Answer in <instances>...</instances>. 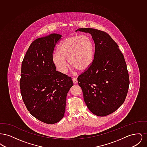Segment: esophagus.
Listing matches in <instances>:
<instances>
[{"instance_id":"1","label":"esophagus","mask_w":147,"mask_h":147,"mask_svg":"<svg viewBox=\"0 0 147 147\" xmlns=\"http://www.w3.org/2000/svg\"><path fill=\"white\" fill-rule=\"evenodd\" d=\"M72 80H73L74 84H76L78 83V80H77V78H73Z\"/></svg>"}]
</instances>
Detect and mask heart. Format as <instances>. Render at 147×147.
<instances>
[{"label": "heart", "instance_id": "heart-1", "mask_svg": "<svg viewBox=\"0 0 147 147\" xmlns=\"http://www.w3.org/2000/svg\"><path fill=\"white\" fill-rule=\"evenodd\" d=\"M94 46L87 35H76L66 38L61 42L58 52L53 55V61L57 69L65 73L70 65L79 71L88 69L93 61Z\"/></svg>", "mask_w": 147, "mask_h": 147}]
</instances>
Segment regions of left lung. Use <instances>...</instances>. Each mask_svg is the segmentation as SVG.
Wrapping results in <instances>:
<instances>
[{"mask_svg": "<svg viewBox=\"0 0 147 147\" xmlns=\"http://www.w3.org/2000/svg\"><path fill=\"white\" fill-rule=\"evenodd\" d=\"M77 31L90 34L95 43L92 62L78 77L84 101L94 115H109L122 105L128 90L129 79L124 56L104 31L91 28Z\"/></svg>", "mask_w": 147, "mask_h": 147, "instance_id": "left-lung-1", "label": "left lung"}]
</instances>
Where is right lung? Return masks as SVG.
<instances>
[{
  "instance_id": "right-lung-1",
  "label": "right lung",
  "mask_w": 147,
  "mask_h": 147,
  "mask_svg": "<svg viewBox=\"0 0 147 147\" xmlns=\"http://www.w3.org/2000/svg\"><path fill=\"white\" fill-rule=\"evenodd\" d=\"M62 35L52 34L30 45L21 64L20 88L28 110L36 119L54 124L63 118L71 78L56 70L53 52Z\"/></svg>"
}]
</instances>
